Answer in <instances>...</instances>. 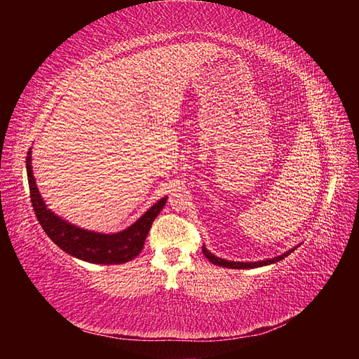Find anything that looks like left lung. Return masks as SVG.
Wrapping results in <instances>:
<instances>
[{
	"label": "left lung",
	"instance_id": "obj_1",
	"mask_svg": "<svg viewBox=\"0 0 359 359\" xmlns=\"http://www.w3.org/2000/svg\"><path fill=\"white\" fill-rule=\"evenodd\" d=\"M298 247V245H297ZM297 247H293L290 250H287V252H285L283 255L280 256H276L273 259H265V260H257V262H233V260H226V259H222V257H217L215 255H212L211 252H208L206 250V247L203 245L202 247V253L205 255V257L210 260V262H212L214 265H219V266H224V268H233V269H248V268H259V266H265V265H271V264H276L278 262V260L285 259L287 255H290L293 250H295Z\"/></svg>",
	"mask_w": 359,
	"mask_h": 359
}]
</instances>
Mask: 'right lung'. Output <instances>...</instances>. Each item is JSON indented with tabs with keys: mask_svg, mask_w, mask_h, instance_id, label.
<instances>
[{
	"mask_svg": "<svg viewBox=\"0 0 359 359\" xmlns=\"http://www.w3.org/2000/svg\"><path fill=\"white\" fill-rule=\"evenodd\" d=\"M27 175L32 208H34L43 231L64 252L90 264L114 265L126 264L135 259L142 252L149 227L168 201V198L157 201L142 217H139L124 231L116 233H100L74 226L48 208L37 189L36 178L32 175L31 151H28L27 157Z\"/></svg>",
	"mask_w": 359,
	"mask_h": 359,
	"instance_id": "obj_1",
	"label": "right lung"
}]
</instances>
